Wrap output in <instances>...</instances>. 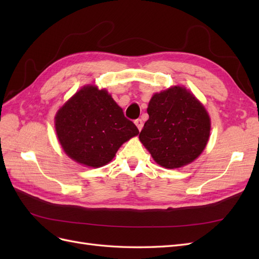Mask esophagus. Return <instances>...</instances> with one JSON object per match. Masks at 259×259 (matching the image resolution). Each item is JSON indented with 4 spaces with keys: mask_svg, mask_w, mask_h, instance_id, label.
<instances>
[{
    "mask_svg": "<svg viewBox=\"0 0 259 259\" xmlns=\"http://www.w3.org/2000/svg\"><path fill=\"white\" fill-rule=\"evenodd\" d=\"M135 124H136V126H137V128H138L139 131H142V130H143L144 123H143V120H142V119H137V120H135Z\"/></svg>",
    "mask_w": 259,
    "mask_h": 259,
    "instance_id": "esophagus-1",
    "label": "esophagus"
}]
</instances>
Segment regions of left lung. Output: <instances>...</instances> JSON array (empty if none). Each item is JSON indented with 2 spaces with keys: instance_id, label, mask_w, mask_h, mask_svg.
<instances>
[{
  "instance_id": "left-lung-1",
  "label": "left lung",
  "mask_w": 259,
  "mask_h": 259,
  "mask_svg": "<svg viewBox=\"0 0 259 259\" xmlns=\"http://www.w3.org/2000/svg\"><path fill=\"white\" fill-rule=\"evenodd\" d=\"M149 119L139 139L153 160L165 168H178L204 150L210 132L207 111L182 86L156 93L149 101Z\"/></svg>"
}]
</instances>
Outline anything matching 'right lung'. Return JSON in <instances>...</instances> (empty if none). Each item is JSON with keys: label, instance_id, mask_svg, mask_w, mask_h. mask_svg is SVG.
<instances>
[{"label": "right lung", "instance_id": "add662e5", "mask_svg": "<svg viewBox=\"0 0 259 259\" xmlns=\"http://www.w3.org/2000/svg\"><path fill=\"white\" fill-rule=\"evenodd\" d=\"M55 128L64 151L91 167L106 165L125 142L139 134L110 94L94 85L84 86L59 109Z\"/></svg>", "mask_w": 259, "mask_h": 259}]
</instances>
